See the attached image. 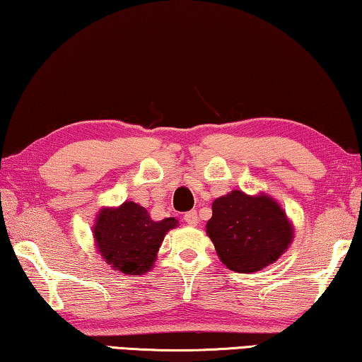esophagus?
<instances>
[{
  "label": "esophagus",
  "mask_w": 362,
  "mask_h": 362,
  "mask_svg": "<svg viewBox=\"0 0 362 362\" xmlns=\"http://www.w3.org/2000/svg\"><path fill=\"white\" fill-rule=\"evenodd\" d=\"M185 221L189 224V226H195V224L199 223V216H197V211L191 210L185 213Z\"/></svg>",
  "instance_id": "esophagus-1"
}]
</instances>
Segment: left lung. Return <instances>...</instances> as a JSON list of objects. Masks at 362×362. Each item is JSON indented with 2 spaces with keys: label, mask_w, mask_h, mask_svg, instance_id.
<instances>
[{
  "label": "left lung",
  "mask_w": 362,
  "mask_h": 362,
  "mask_svg": "<svg viewBox=\"0 0 362 362\" xmlns=\"http://www.w3.org/2000/svg\"><path fill=\"white\" fill-rule=\"evenodd\" d=\"M205 230L221 263L235 272H257L276 263L293 240L295 228L281 204L259 192L230 191L213 200Z\"/></svg>",
  "instance_id": "1"
}]
</instances>
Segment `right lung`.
<instances>
[{
	"label": "right lung",
	"mask_w": 362,
	"mask_h": 362,
	"mask_svg": "<svg viewBox=\"0 0 362 362\" xmlns=\"http://www.w3.org/2000/svg\"><path fill=\"white\" fill-rule=\"evenodd\" d=\"M176 226L175 218L153 221L144 206L128 200L98 213L94 245L110 268L127 276H142L151 271L165 235Z\"/></svg>",
	"instance_id": "obj_1"
}]
</instances>
